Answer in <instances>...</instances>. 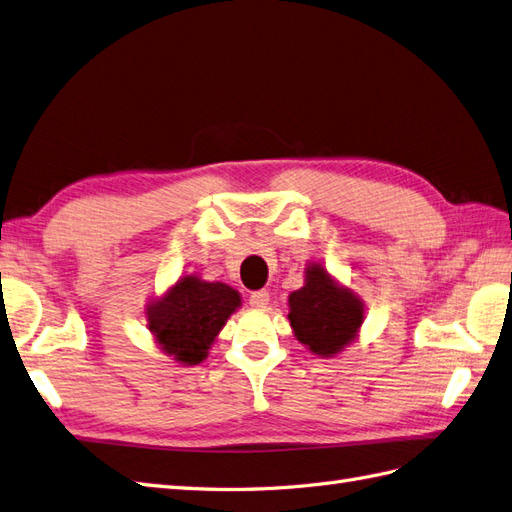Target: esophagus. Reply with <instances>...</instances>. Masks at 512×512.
<instances>
[{"instance_id":"obj_1","label":"esophagus","mask_w":512,"mask_h":512,"mask_svg":"<svg viewBox=\"0 0 512 512\" xmlns=\"http://www.w3.org/2000/svg\"><path fill=\"white\" fill-rule=\"evenodd\" d=\"M270 302V294L264 289V291H253L251 296H248V304L253 306V309H266Z\"/></svg>"}]
</instances>
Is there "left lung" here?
Segmentation results:
<instances>
[{"instance_id": "obj_1", "label": "left lung", "mask_w": 512, "mask_h": 512, "mask_svg": "<svg viewBox=\"0 0 512 512\" xmlns=\"http://www.w3.org/2000/svg\"><path fill=\"white\" fill-rule=\"evenodd\" d=\"M287 317L302 345L330 358L356 339L364 306L352 291L339 287L324 268L313 264L306 268L304 287L289 296Z\"/></svg>"}]
</instances>
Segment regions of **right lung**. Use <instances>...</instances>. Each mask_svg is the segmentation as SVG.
I'll return each instance as SVG.
<instances>
[{"mask_svg": "<svg viewBox=\"0 0 512 512\" xmlns=\"http://www.w3.org/2000/svg\"><path fill=\"white\" fill-rule=\"evenodd\" d=\"M240 304V294L229 285L184 276L163 298L148 304L145 315L167 356L182 364H199Z\"/></svg>", "mask_w": 512, "mask_h": 512, "instance_id": "obj_1", "label": "right lung"}]
</instances>
